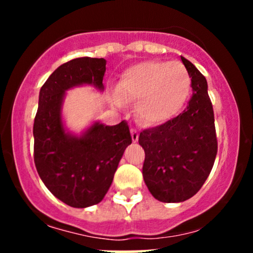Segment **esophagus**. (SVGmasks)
<instances>
[{"label": "esophagus", "mask_w": 253, "mask_h": 253, "mask_svg": "<svg viewBox=\"0 0 253 253\" xmlns=\"http://www.w3.org/2000/svg\"><path fill=\"white\" fill-rule=\"evenodd\" d=\"M130 134H132V140L133 143H136L139 139V133L138 130H136L135 128H130Z\"/></svg>", "instance_id": "esophagus-1"}]
</instances>
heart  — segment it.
Segmentation results:
<instances>
[{
	"label": "heart",
	"mask_w": 253,
	"mask_h": 253,
	"mask_svg": "<svg viewBox=\"0 0 253 253\" xmlns=\"http://www.w3.org/2000/svg\"><path fill=\"white\" fill-rule=\"evenodd\" d=\"M190 89V75L181 62L149 60L125 72L118 84V96L138 101L139 118L149 125H159L183 108Z\"/></svg>",
	"instance_id": "obj_1"
}]
</instances>
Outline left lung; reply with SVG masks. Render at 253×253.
<instances>
[{
  "mask_svg": "<svg viewBox=\"0 0 253 253\" xmlns=\"http://www.w3.org/2000/svg\"><path fill=\"white\" fill-rule=\"evenodd\" d=\"M191 78L193 96L179 115L140 132L145 151L144 181L162 202H183L201 189L217 152L214 112L207 81L193 63L181 57Z\"/></svg>",
  "mask_w": 253,
  "mask_h": 253,
  "instance_id": "obj_1",
  "label": "left lung"
}]
</instances>
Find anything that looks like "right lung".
<instances>
[{"label": "right lung", "mask_w": 253, "mask_h": 253, "mask_svg": "<svg viewBox=\"0 0 253 253\" xmlns=\"http://www.w3.org/2000/svg\"><path fill=\"white\" fill-rule=\"evenodd\" d=\"M106 59L82 57L64 63L39 92L34 119V163L57 199L75 208L97 205L112 184L125 150L132 143L128 125L95 123L82 135L65 132L62 103L68 89L91 84L103 90Z\"/></svg>", "instance_id": "obj_1"}]
</instances>
